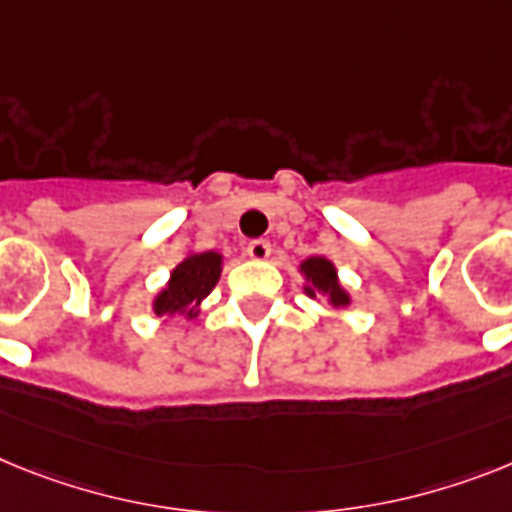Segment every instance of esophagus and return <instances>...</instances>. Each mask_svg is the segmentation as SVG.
Returning <instances> with one entry per match:
<instances>
[{
  "instance_id": "1",
  "label": "esophagus",
  "mask_w": 512,
  "mask_h": 512,
  "mask_svg": "<svg viewBox=\"0 0 512 512\" xmlns=\"http://www.w3.org/2000/svg\"><path fill=\"white\" fill-rule=\"evenodd\" d=\"M270 252H273V247H270V242H265V239H255V242L247 244V255L252 257V260H268Z\"/></svg>"
}]
</instances>
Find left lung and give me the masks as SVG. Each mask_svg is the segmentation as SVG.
Wrapping results in <instances>:
<instances>
[{
  "mask_svg": "<svg viewBox=\"0 0 512 512\" xmlns=\"http://www.w3.org/2000/svg\"><path fill=\"white\" fill-rule=\"evenodd\" d=\"M302 270L307 273V278L312 281V286L322 289L325 294H330V302L336 304V307H343V304H349V296L346 291L338 286L336 278V268L325 260V257H309L307 263L302 265ZM307 294H315L312 289H307Z\"/></svg>",
  "mask_w": 512,
  "mask_h": 512,
  "instance_id": "1",
  "label": "left lung"
}]
</instances>
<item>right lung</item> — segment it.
Listing matches in <instances>:
<instances>
[{"label": "right lung", "instance_id": "right-lung-1", "mask_svg": "<svg viewBox=\"0 0 512 512\" xmlns=\"http://www.w3.org/2000/svg\"><path fill=\"white\" fill-rule=\"evenodd\" d=\"M221 276V255L216 252H200L190 255L176 265L171 273L169 286L156 296V315H174L187 312V317L197 315V304L213 291Z\"/></svg>", "mask_w": 512, "mask_h": 512}]
</instances>
